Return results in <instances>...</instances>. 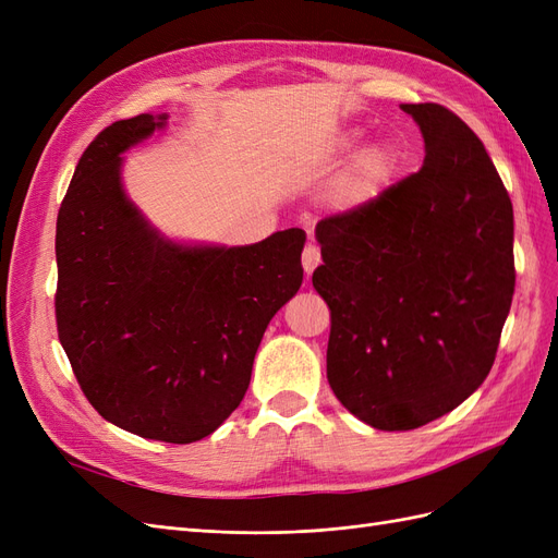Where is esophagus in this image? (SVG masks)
Wrapping results in <instances>:
<instances>
[{"instance_id": "1", "label": "esophagus", "mask_w": 558, "mask_h": 558, "mask_svg": "<svg viewBox=\"0 0 558 558\" xmlns=\"http://www.w3.org/2000/svg\"><path fill=\"white\" fill-rule=\"evenodd\" d=\"M318 263H320V251H318L316 244L310 242V244L305 246V251H302V267H305L307 277L318 267Z\"/></svg>"}]
</instances>
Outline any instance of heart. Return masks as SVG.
Wrapping results in <instances>:
<instances>
[{
	"label": "heart",
	"instance_id": "b5f03b06",
	"mask_svg": "<svg viewBox=\"0 0 558 558\" xmlns=\"http://www.w3.org/2000/svg\"><path fill=\"white\" fill-rule=\"evenodd\" d=\"M388 170H391V156H388L386 148L373 146L363 150L342 183V199L347 205H359V202L367 199L369 193L386 179Z\"/></svg>",
	"mask_w": 558,
	"mask_h": 558
}]
</instances>
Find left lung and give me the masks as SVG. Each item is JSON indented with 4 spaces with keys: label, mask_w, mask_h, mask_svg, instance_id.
Segmentation results:
<instances>
[{
    "label": "left lung",
    "mask_w": 558,
    "mask_h": 558,
    "mask_svg": "<svg viewBox=\"0 0 558 558\" xmlns=\"http://www.w3.org/2000/svg\"><path fill=\"white\" fill-rule=\"evenodd\" d=\"M418 172L316 223L328 381L379 430H412L477 391L514 295V214L484 144L442 105H400Z\"/></svg>",
    "instance_id": "left-lung-1"
}]
</instances>
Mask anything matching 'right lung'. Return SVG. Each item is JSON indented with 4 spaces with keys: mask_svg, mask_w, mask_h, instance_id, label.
Instances as JSON below:
<instances>
[{
    "mask_svg": "<svg viewBox=\"0 0 558 558\" xmlns=\"http://www.w3.org/2000/svg\"><path fill=\"white\" fill-rule=\"evenodd\" d=\"M167 116L116 121L83 150L58 211L56 318L81 391L113 426L189 445L238 410L263 332L302 283L307 234L248 246L162 238L123 191V154Z\"/></svg>",
    "mask_w": 558,
    "mask_h": 558,
    "instance_id": "obj_1",
    "label": "right lung"
}]
</instances>
